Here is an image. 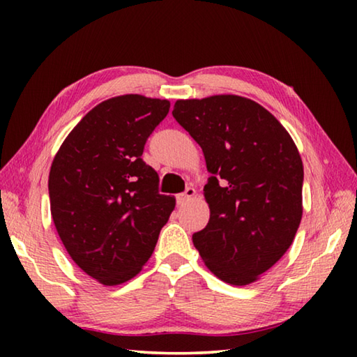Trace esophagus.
I'll return each mask as SVG.
<instances>
[{
    "mask_svg": "<svg viewBox=\"0 0 357 357\" xmlns=\"http://www.w3.org/2000/svg\"><path fill=\"white\" fill-rule=\"evenodd\" d=\"M193 197H195V189H192V187H187V189L183 193H179V195L176 197V202H178V204H184Z\"/></svg>",
    "mask_w": 357,
    "mask_h": 357,
    "instance_id": "1",
    "label": "esophagus"
}]
</instances>
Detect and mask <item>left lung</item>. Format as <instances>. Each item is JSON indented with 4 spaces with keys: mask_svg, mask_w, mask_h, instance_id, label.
<instances>
[{
    "mask_svg": "<svg viewBox=\"0 0 357 357\" xmlns=\"http://www.w3.org/2000/svg\"><path fill=\"white\" fill-rule=\"evenodd\" d=\"M173 118L200 144L211 173L209 222L193 245L220 280L249 285L285 255L299 228V151L273 114L241 96L176 100Z\"/></svg>",
    "mask_w": 357,
    "mask_h": 357,
    "instance_id": "1",
    "label": "left lung"
}]
</instances>
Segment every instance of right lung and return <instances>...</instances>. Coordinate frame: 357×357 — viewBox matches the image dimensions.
<instances>
[{"mask_svg": "<svg viewBox=\"0 0 357 357\" xmlns=\"http://www.w3.org/2000/svg\"><path fill=\"white\" fill-rule=\"evenodd\" d=\"M170 102L138 94L108 99L66 138L48 176L56 231L77 266L104 285L140 273L174 197L159 193V174L142 159Z\"/></svg>", "mask_w": 357, "mask_h": 357, "instance_id": "1", "label": "right lung"}]
</instances>
